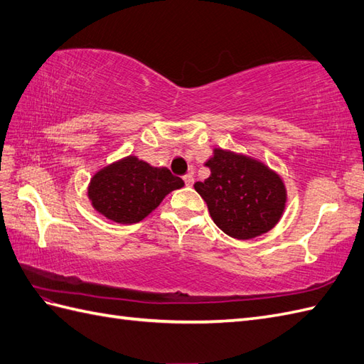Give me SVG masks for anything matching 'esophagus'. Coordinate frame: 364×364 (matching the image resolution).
<instances>
[{
  "mask_svg": "<svg viewBox=\"0 0 364 364\" xmlns=\"http://www.w3.org/2000/svg\"><path fill=\"white\" fill-rule=\"evenodd\" d=\"M183 182H185V185H187V187H191V185L194 183V177H193V174H191V173L185 174V176H183Z\"/></svg>",
  "mask_w": 364,
  "mask_h": 364,
  "instance_id": "1",
  "label": "esophagus"
}]
</instances>
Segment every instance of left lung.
Segmentation results:
<instances>
[{"mask_svg":"<svg viewBox=\"0 0 364 364\" xmlns=\"http://www.w3.org/2000/svg\"><path fill=\"white\" fill-rule=\"evenodd\" d=\"M205 165L210 177L194 183V190L225 235L252 239L279 223L287 202L279 174L253 157L223 148H215Z\"/></svg>","mask_w":364,"mask_h":364,"instance_id":"left-lung-1","label":"left lung"}]
</instances>
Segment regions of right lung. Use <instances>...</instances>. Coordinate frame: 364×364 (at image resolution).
<instances>
[{
	"instance_id": "obj_1",
	"label": "right lung",
	"mask_w": 364,
	"mask_h": 364,
	"mask_svg": "<svg viewBox=\"0 0 364 364\" xmlns=\"http://www.w3.org/2000/svg\"><path fill=\"white\" fill-rule=\"evenodd\" d=\"M183 185L168 168L151 166L128 156L92 176L87 198L105 218L119 224H136L161 205L168 193Z\"/></svg>"
}]
</instances>
